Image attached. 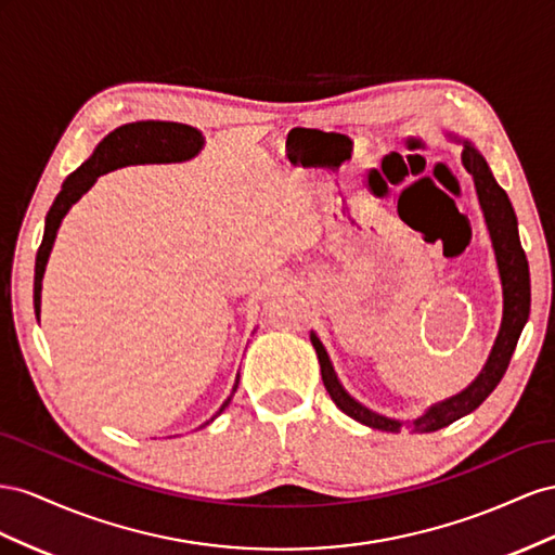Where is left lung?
<instances>
[{
  "label": "left lung",
  "mask_w": 555,
  "mask_h": 555,
  "mask_svg": "<svg viewBox=\"0 0 555 555\" xmlns=\"http://www.w3.org/2000/svg\"><path fill=\"white\" fill-rule=\"evenodd\" d=\"M449 139L463 144V165L474 181V190H477L479 207L490 234V244H493V250H495L498 274L502 283V323L498 330V337L493 341V348H490V353L486 358V365L481 367L477 378H474V382L461 392H455L451 398L427 406L414 421L390 418L384 414H376V411H372L365 404H360L353 395L341 386L323 341L311 330L309 337L315 348V356H319L323 386L330 392L332 402H335L346 416H351L353 421L367 427H374V430H384V433L411 430V433L423 435V433L441 430V427L451 425L453 421L472 414V411L477 409L502 382L506 367H509V360L514 356L520 332H524L530 315V272H528L524 246H520L518 220H516L512 202L506 197L504 190L498 185L493 171H490L481 151L474 146L469 139H463L451 132H449Z\"/></svg>",
  "instance_id": "1"
}]
</instances>
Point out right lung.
Here are the masks:
<instances>
[{
  "mask_svg": "<svg viewBox=\"0 0 555 555\" xmlns=\"http://www.w3.org/2000/svg\"><path fill=\"white\" fill-rule=\"evenodd\" d=\"M202 149H204V137L197 128H190V125H183V122H169V120H139V122L120 125V128L108 132L100 144L94 146L88 160L74 173H69L67 181L62 183V190L57 193L49 216H46L43 240L37 250V264H35L37 319L41 313V281H43L46 264H49V258H51L57 230L62 225V218H65L74 204L88 193V190L94 185V181H98L102 173H108L128 165H169V163L193 160ZM236 386H240V374H236L230 398L223 402V406L218 409L216 416L223 414L225 406L232 402Z\"/></svg>",
  "mask_w": 555,
  "mask_h": 555,
  "instance_id": "obj_1",
  "label": "right lung"
}]
</instances>
